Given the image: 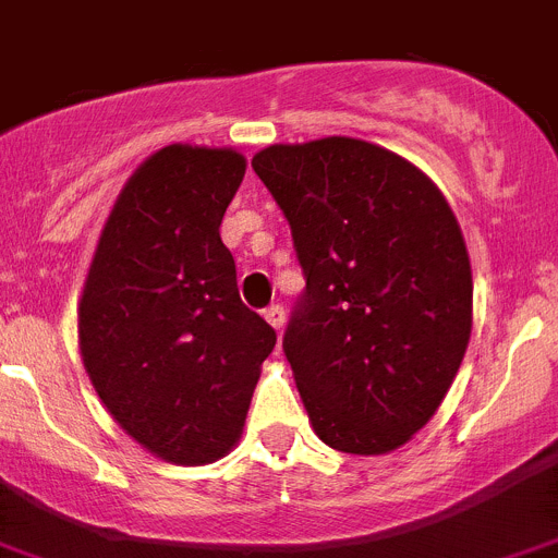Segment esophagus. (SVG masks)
Masks as SVG:
<instances>
[{"label": "esophagus", "mask_w": 558, "mask_h": 558, "mask_svg": "<svg viewBox=\"0 0 558 558\" xmlns=\"http://www.w3.org/2000/svg\"><path fill=\"white\" fill-rule=\"evenodd\" d=\"M263 315H265V320H268V324L274 326L276 331L284 329V318H288V315H284V306L282 304H270Z\"/></svg>", "instance_id": "1"}]
</instances>
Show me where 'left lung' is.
Wrapping results in <instances>:
<instances>
[{"instance_id":"obj_1","label":"left lung","mask_w":558,"mask_h":558,"mask_svg":"<svg viewBox=\"0 0 558 558\" xmlns=\"http://www.w3.org/2000/svg\"><path fill=\"white\" fill-rule=\"evenodd\" d=\"M252 168L306 279L282 349L315 434L360 457L396 451L442 403L473 326L451 207L412 162L356 137L279 143Z\"/></svg>"}]
</instances>
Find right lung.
I'll return each mask as SVG.
<instances>
[{
    "label": "right lung",
    "mask_w": 558,
    "mask_h": 558,
    "mask_svg": "<svg viewBox=\"0 0 558 558\" xmlns=\"http://www.w3.org/2000/svg\"><path fill=\"white\" fill-rule=\"evenodd\" d=\"M232 149L166 146L105 223L80 301V351L101 403L173 464H207L243 432L276 331L240 301L221 221L243 182Z\"/></svg>",
    "instance_id": "add662e5"
}]
</instances>
